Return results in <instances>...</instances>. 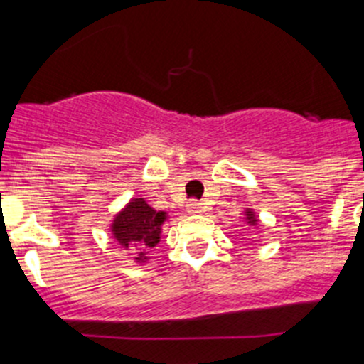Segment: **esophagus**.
<instances>
[{"label": "esophagus", "mask_w": 364, "mask_h": 364, "mask_svg": "<svg viewBox=\"0 0 364 364\" xmlns=\"http://www.w3.org/2000/svg\"><path fill=\"white\" fill-rule=\"evenodd\" d=\"M203 211H204L203 204L197 203V200H192V203L186 205V213H188V215H200Z\"/></svg>", "instance_id": "esophagus-1"}]
</instances>
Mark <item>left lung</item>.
Segmentation results:
<instances>
[{
	"instance_id": "left-lung-1",
	"label": "left lung",
	"mask_w": 364,
	"mask_h": 364,
	"mask_svg": "<svg viewBox=\"0 0 364 364\" xmlns=\"http://www.w3.org/2000/svg\"><path fill=\"white\" fill-rule=\"evenodd\" d=\"M243 220H245V223H247L248 227H257L260 223V220H259V216H257L255 209H252V208H245Z\"/></svg>"
}]
</instances>
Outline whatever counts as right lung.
Returning <instances> with one entry per match:
<instances>
[{
  "mask_svg": "<svg viewBox=\"0 0 364 364\" xmlns=\"http://www.w3.org/2000/svg\"><path fill=\"white\" fill-rule=\"evenodd\" d=\"M168 220V213L156 211L142 197H132L109 223L112 240L123 250L134 255L137 264L149 260V250L160 243L161 227Z\"/></svg>",
  "mask_w": 364,
  "mask_h": 364,
  "instance_id": "1",
  "label": "right lung"
}]
</instances>
